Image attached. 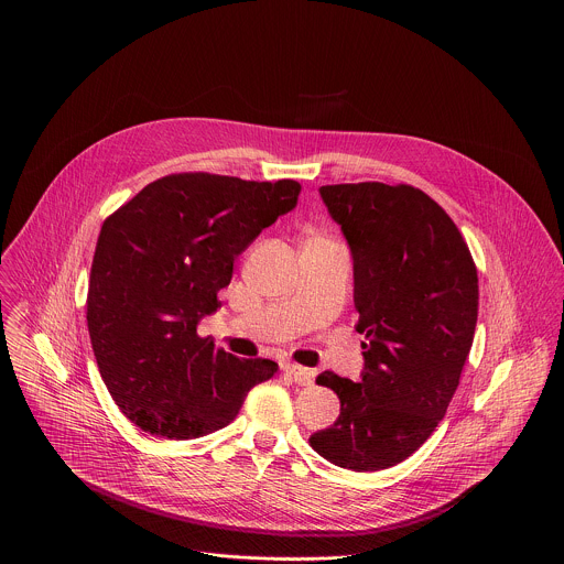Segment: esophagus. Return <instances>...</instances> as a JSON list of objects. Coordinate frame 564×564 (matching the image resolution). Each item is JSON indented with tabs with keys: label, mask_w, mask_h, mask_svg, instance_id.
<instances>
[{
	"label": "esophagus",
	"mask_w": 564,
	"mask_h": 564,
	"mask_svg": "<svg viewBox=\"0 0 564 564\" xmlns=\"http://www.w3.org/2000/svg\"><path fill=\"white\" fill-rule=\"evenodd\" d=\"M283 372L294 379L299 386H310L314 381V370L310 368H303V366H296V364H285L283 366Z\"/></svg>",
	"instance_id": "1"
}]
</instances>
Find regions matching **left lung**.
<instances>
[{
  "label": "left lung",
  "mask_w": 564,
  "mask_h": 564,
  "mask_svg": "<svg viewBox=\"0 0 564 564\" xmlns=\"http://www.w3.org/2000/svg\"><path fill=\"white\" fill-rule=\"evenodd\" d=\"M352 257L359 381L330 370L341 415L310 446L350 470H381L413 455L444 420L473 346L477 270L448 214L411 185L318 189Z\"/></svg>",
  "instance_id": "left-lung-1"
}]
</instances>
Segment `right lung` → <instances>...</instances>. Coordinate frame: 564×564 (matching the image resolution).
<instances>
[{"label":"right lung","instance_id":"obj_1","mask_svg":"<svg viewBox=\"0 0 564 564\" xmlns=\"http://www.w3.org/2000/svg\"><path fill=\"white\" fill-rule=\"evenodd\" d=\"M299 194L296 181L176 174L149 183L105 220L87 324L102 381L144 433L209 435L276 372L274 361L238 359L196 328L220 307L236 257L292 212Z\"/></svg>","mask_w":564,"mask_h":564}]
</instances>
